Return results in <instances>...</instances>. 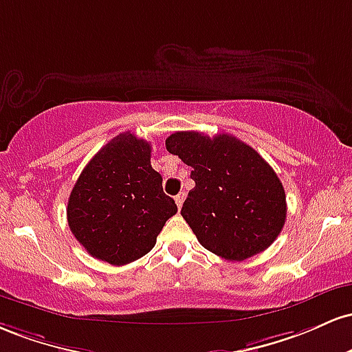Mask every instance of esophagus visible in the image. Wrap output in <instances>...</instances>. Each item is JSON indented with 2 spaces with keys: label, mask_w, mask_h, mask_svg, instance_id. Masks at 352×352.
<instances>
[{
  "label": "esophagus",
  "mask_w": 352,
  "mask_h": 352,
  "mask_svg": "<svg viewBox=\"0 0 352 352\" xmlns=\"http://www.w3.org/2000/svg\"><path fill=\"white\" fill-rule=\"evenodd\" d=\"M184 197H186V196H184V192H179V195L175 196V201H176L177 208H181V206H183V203H184Z\"/></svg>",
  "instance_id": "obj_1"
}]
</instances>
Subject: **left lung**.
<instances>
[{"label":"left lung","instance_id":"1","mask_svg":"<svg viewBox=\"0 0 352 352\" xmlns=\"http://www.w3.org/2000/svg\"><path fill=\"white\" fill-rule=\"evenodd\" d=\"M166 149L191 166L196 186L181 214L201 246L244 261L271 246L286 221V192L258 151L231 134L177 131Z\"/></svg>","mask_w":352,"mask_h":352}]
</instances>
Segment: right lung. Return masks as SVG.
Listing matches in <instances>:
<instances>
[{"instance_id": "right-lung-1", "label": "right lung", "mask_w": 352, "mask_h": 352, "mask_svg": "<svg viewBox=\"0 0 352 352\" xmlns=\"http://www.w3.org/2000/svg\"><path fill=\"white\" fill-rule=\"evenodd\" d=\"M176 212L163 177L151 168V144L129 131L113 138L86 164L66 209L81 246L114 266L148 254Z\"/></svg>"}]
</instances>
